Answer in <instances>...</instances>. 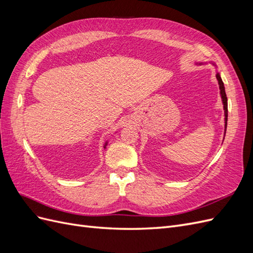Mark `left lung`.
<instances>
[{
    "label": "left lung",
    "mask_w": 253,
    "mask_h": 253,
    "mask_svg": "<svg viewBox=\"0 0 253 253\" xmlns=\"http://www.w3.org/2000/svg\"><path fill=\"white\" fill-rule=\"evenodd\" d=\"M208 63H211L214 67L216 68V79L218 81V86H219V95H220V98H221V102H223V108H224V115H225V129H224V138H225V135H226V129H227V120H228V102H227V96H226V91H225V86H224V82L223 80H221L220 78V74L218 73L217 71V66L216 64L214 62H211V61H209V62H195L196 65H205V64H208Z\"/></svg>",
    "instance_id": "left-lung-1"
}]
</instances>
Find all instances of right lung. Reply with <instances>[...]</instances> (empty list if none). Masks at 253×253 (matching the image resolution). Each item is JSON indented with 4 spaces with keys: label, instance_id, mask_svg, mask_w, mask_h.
<instances>
[{
    "label": "right lung",
    "instance_id": "1",
    "mask_svg": "<svg viewBox=\"0 0 253 253\" xmlns=\"http://www.w3.org/2000/svg\"><path fill=\"white\" fill-rule=\"evenodd\" d=\"M108 143H109V140H106V141H105V143H104V145H103V148H104V149L106 148V145H108Z\"/></svg>",
    "mask_w": 253,
    "mask_h": 253
}]
</instances>
